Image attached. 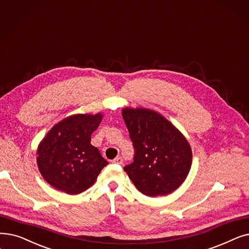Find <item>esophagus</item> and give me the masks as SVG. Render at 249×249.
Instances as JSON below:
<instances>
[{"label": "esophagus", "mask_w": 249, "mask_h": 249, "mask_svg": "<svg viewBox=\"0 0 249 249\" xmlns=\"http://www.w3.org/2000/svg\"><path fill=\"white\" fill-rule=\"evenodd\" d=\"M113 163L117 165H122L123 164V159L121 157H117L116 159L113 160Z\"/></svg>", "instance_id": "obj_1"}]
</instances>
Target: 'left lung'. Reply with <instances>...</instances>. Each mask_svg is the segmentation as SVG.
Here are the masks:
<instances>
[{"mask_svg": "<svg viewBox=\"0 0 249 249\" xmlns=\"http://www.w3.org/2000/svg\"><path fill=\"white\" fill-rule=\"evenodd\" d=\"M134 148L133 163L124 167L135 187L147 196H167L187 177L192 151L185 137L155 111H122Z\"/></svg>", "mask_w": 249, "mask_h": 249, "instance_id": "left-lung-1", "label": "left lung"}]
</instances>
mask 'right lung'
Segmentation results:
<instances>
[{"instance_id": "1", "label": "right lung", "mask_w": 249, "mask_h": 249, "mask_svg": "<svg viewBox=\"0 0 249 249\" xmlns=\"http://www.w3.org/2000/svg\"><path fill=\"white\" fill-rule=\"evenodd\" d=\"M103 116L74 115L53 126L37 149V166L44 179L58 190L78 194L89 189L107 161L90 144Z\"/></svg>"}]
</instances>
